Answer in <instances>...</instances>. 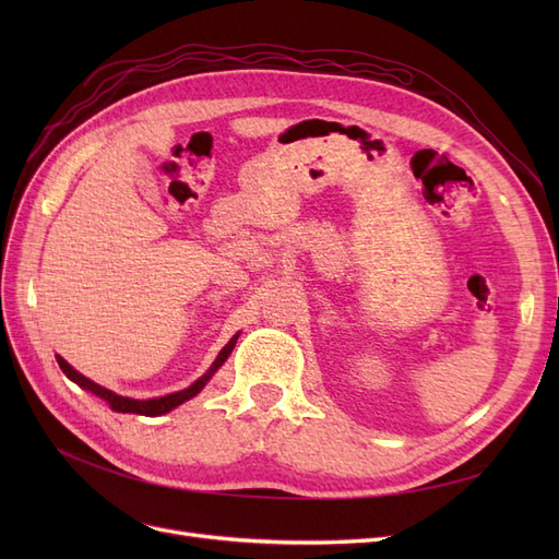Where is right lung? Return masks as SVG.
Instances as JSON below:
<instances>
[{
    "mask_svg": "<svg viewBox=\"0 0 559 559\" xmlns=\"http://www.w3.org/2000/svg\"><path fill=\"white\" fill-rule=\"evenodd\" d=\"M235 341H238V335L230 337V343H228L222 352H218V357H216V361L212 364V368L207 370V373L202 376V378H198L189 389H183V392H175V394L160 396V399H148V401H138V399L118 396V394L109 392V389L99 386L97 382L88 380L86 376H81L79 370H74L62 357H56V359H58V364H60V368H62V373H64L67 378H70L72 382H76L79 386L88 389V392H93L95 396L105 399V401L111 405V411H116V413H134V415H144V417H158V415L170 413L173 408H177V405H181L183 401H189V399H193L195 394H200V389L210 382V378H212V376L216 373V370L224 366V361L228 359V354H230L233 347H235Z\"/></svg>",
    "mask_w": 559,
    "mask_h": 559,
    "instance_id": "1",
    "label": "right lung"
}]
</instances>
